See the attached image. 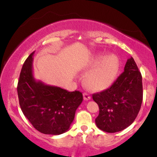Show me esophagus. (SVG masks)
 I'll list each match as a JSON object with an SVG mask.
<instances>
[{
    "label": "esophagus",
    "instance_id": "1",
    "mask_svg": "<svg viewBox=\"0 0 157 157\" xmlns=\"http://www.w3.org/2000/svg\"><path fill=\"white\" fill-rule=\"evenodd\" d=\"M83 98L85 100H89L91 99V96L88 93H83Z\"/></svg>",
    "mask_w": 157,
    "mask_h": 157
}]
</instances>
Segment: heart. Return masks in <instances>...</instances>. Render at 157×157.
Listing matches in <instances>:
<instances>
[{
    "label": "heart",
    "mask_w": 157,
    "mask_h": 157,
    "mask_svg": "<svg viewBox=\"0 0 157 157\" xmlns=\"http://www.w3.org/2000/svg\"><path fill=\"white\" fill-rule=\"evenodd\" d=\"M120 68V60L116 55L106 56L103 52L94 55L89 61L83 82L89 90L100 91L107 89L116 80Z\"/></svg>",
    "instance_id": "obj_1"
}]
</instances>
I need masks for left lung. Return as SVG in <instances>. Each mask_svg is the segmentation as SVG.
I'll use <instances>...</instances> for the list:
<instances>
[{"mask_svg": "<svg viewBox=\"0 0 157 157\" xmlns=\"http://www.w3.org/2000/svg\"><path fill=\"white\" fill-rule=\"evenodd\" d=\"M142 96V75L131 57L111 87L92 95L100 109L95 120L97 127L108 133L118 132L128 127L137 117Z\"/></svg>", "mask_w": 157, "mask_h": 157, "instance_id": "8db88e82", "label": "left lung"}]
</instances>
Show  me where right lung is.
Segmentation results:
<instances>
[{
  "instance_id": "add662e5",
  "label": "right lung",
  "mask_w": 157,
  "mask_h": 157,
  "mask_svg": "<svg viewBox=\"0 0 157 157\" xmlns=\"http://www.w3.org/2000/svg\"><path fill=\"white\" fill-rule=\"evenodd\" d=\"M34 53L25 61L20 74L17 88L20 106L36 130L45 134H63L72 123L76 110L82 102V94L36 80Z\"/></svg>"
}]
</instances>
